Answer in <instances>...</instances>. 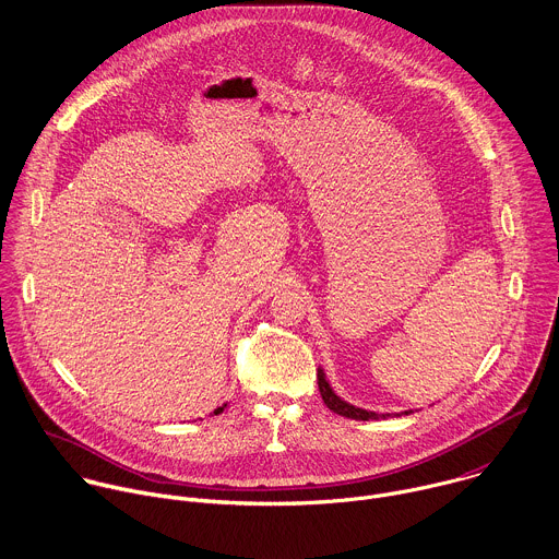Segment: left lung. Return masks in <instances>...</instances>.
Here are the masks:
<instances>
[{"label":"left lung","instance_id":"8db88e82","mask_svg":"<svg viewBox=\"0 0 559 559\" xmlns=\"http://www.w3.org/2000/svg\"><path fill=\"white\" fill-rule=\"evenodd\" d=\"M317 380H319V391H321V397L325 402V406L336 413V415H343V417H352V419H360V421H369V419H380V417H389V415H380V413H371V411H362V408H356L352 404H347L345 400H341L328 384L325 376H323V369L317 371ZM406 415L413 413V411H404Z\"/></svg>","mask_w":559,"mask_h":559}]
</instances>
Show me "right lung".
<instances>
[{"instance_id":"add662e5","label":"right lung","mask_w":559,"mask_h":559,"mask_svg":"<svg viewBox=\"0 0 559 559\" xmlns=\"http://www.w3.org/2000/svg\"><path fill=\"white\" fill-rule=\"evenodd\" d=\"M223 408H225V406H221V408H216V411H214V413H216V415H218V413H223Z\"/></svg>"}]
</instances>
